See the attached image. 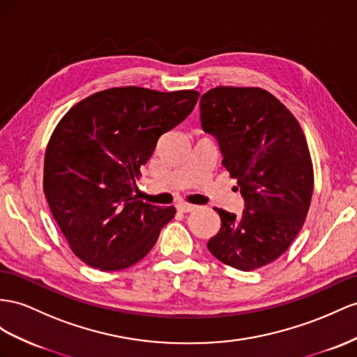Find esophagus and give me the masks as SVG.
<instances>
[{
    "label": "esophagus",
    "instance_id": "1",
    "mask_svg": "<svg viewBox=\"0 0 357 357\" xmlns=\"http://www.w3.org/2000/svg\"><path fill=\"white\" fill-rule=\"evenodd\" d=\"M176 208H178V211H181V213H191V211H195V209H196V205L179 202V204H176Z\"/></svg>",
    "mask_w": 357,
    "mask_h": 357
}]
</instances>
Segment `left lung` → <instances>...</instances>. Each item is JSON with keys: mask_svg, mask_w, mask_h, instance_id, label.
Segmentation results:
<instances>
[{"mask_svg": "<svg viewBox=\"0 0 357 357\" xmlns=\"http://www.w3.org/2000/svg\"><path fill=\"white\" fill-rule=\"evenodd\" d=\"M200 125L244 200L240 215L214 208L220 231L206 248L226 266L250 271L285 252L305 223L314 169L305 134L278 98L258 87H215L200 98Z\"/></svg>", "mask_w": 357, "mask_h": 357, "instance_id": "8db88e82", "label": "left lung"}]
</instances>
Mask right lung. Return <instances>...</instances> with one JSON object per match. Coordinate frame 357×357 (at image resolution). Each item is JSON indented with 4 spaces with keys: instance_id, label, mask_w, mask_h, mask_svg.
Listing matches in <instances>:
<instances>
[{
    "instance_id": "right-lung-1",
    "label": "right lung",
    "mask_w": 357,
    "mask_h": 357,
    "mask_svg": "<svg viewBox=\"0 0 357 357\" xmlns=\"http://www.w3.org/2000/svg\"><path fill=\"white\" fill-rule=\"evenodd\" d=\"M199 91L107 89L81 100L54 130L43 191L72 252L116 271L143 259L173 215L134 195L135 179L162 134L193 112Z\"/></svg>"
}]
</instances>
